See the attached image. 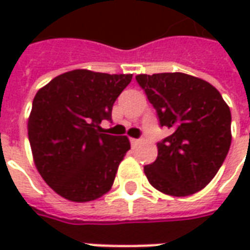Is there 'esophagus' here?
<instances>
[{"label": "esophagus", "instance_id": "esophagus-1", "mask_svg": "<svg viewBox=\"0 0 250 250\" xmlns=\"http://www.w3.org/2000/svg\"><path fill=\"white\" fill-rule=\"evenodd\" d=\"M142 140L140 139H130V143H132V146H136V145H139Z\"/></svg>", "mask_w": 250, "mask_h": 250}]
</instances>
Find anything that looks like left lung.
Segmentation results:
<instances>
[{
    "label": "left lung",
    "instance_id": "1",
    "mask_svg": "<svg viewBox=\"0 0 250 250\" xmlns=\"http://www.w3.org/2000/svg\"><path fill=\"white\" fill-rule=\"evenodd\" d=\"M136 81L171 135L145 166L157 190L189 196L202 190L223 166L231 146V111L210 83L187 73L138 75Z\"/></svg>",
    "mask_w": 250,
    "mask_h": 250
}]
</instances>
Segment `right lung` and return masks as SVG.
<instances>
[{
  "mask_svg": "<svg viewBox=\"0 0 250 250\" xmlns=\"http://www.w3.org/2000/svg\"><path fill=\"white\" fill-rule=\"evenodd\" d=\"M132 75L75 69L36 93L27 135L37 171L60 196L90 202L107 193L130 149L126 136L101 133Z\"/></svg>",
  "mask_w": 250,
  "mask_h": 250,
  "instance_id": "obj_1",
  "label": "right lung"
}]
</instances>
